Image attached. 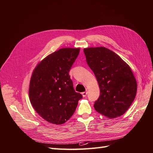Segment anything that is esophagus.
<instances>
[{
	"instance_id": "34e87169",
	"label": "esophagus",
	"mask_w": 153,
	"mask_h": 153,
	"mask_svg": "<svg viewBox=\"0 0 153 153\" xmlns=\"http://www.w3.org/2000/svg\"><path fill=\"white\" fill-rule=\"evenodd\" d=\"M81 94H82V96L83 97H85L87 94V92H83V93H82Z\"/></svg>"
}]
</instances>
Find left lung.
Returning a JSON list of instances; mask_svg holds the SVG:
<instances>
[{"label": "left lung", "mask_w": 153, "mask_h": 153, "mask_svg": "<svg viewBox=\"0 0 153 153\" xmlns=\"http://www.w3.org/2000/svg\"><path fill=\"white\" fill-rule=\"evenodd\" d=\"M83 51L100 90L94 104L95 110L109 119L123 115L137 93V81L130 67L115 53L104 47L85 48Z\"/></svg>", "instance_id": "1"}]
</instances>
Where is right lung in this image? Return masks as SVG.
I'll return each mask as SVG.
<instances>
[{
	"instance_id": "obj_1",
	"label": "right lung",
	"mask_w": 153,
	"mask_h": 153,
	"mask_svg": "<svg viewBox=\"0 0 153 153\" xmlns=\"http://www.w3.org/2000/svg\"><path fill=\"white\" fill-rule=\"evenodd\" d=\"M80 48H62L39 62L32 74L28 95L38 115L54 125L66 123L82 98L74 90L69 71Z\"/></svg>"
}]
</instances>
